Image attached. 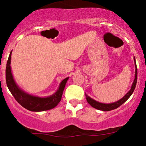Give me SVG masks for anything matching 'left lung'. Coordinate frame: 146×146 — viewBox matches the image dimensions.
Listing matches in <instances>:
<instances>
[{
    "instance_id": "8db88e82",
    "label": "left lung",
    "mask_w": 146,
    "mask_h": 146,
    "mask_svg": "<svg viewBox=\"0 0 146 146\" xmlns=\"http://www.w3.org/2000/svg\"><path fill=\"white\" fill-rule=\"evenodd\" d=\"M134 62H135V78L133 82L132 85H131V89L129 90V91L127 92L126 94H125L124 96H123L122 98H121L120 100H119L118 101L115 102L113 103H110V104H103V103H100L99 102H97L93 100L92 98H91L90 97H89L86 94V100L87 102H88L90 105L92 107L96 109L99 110H102V111H110L112 110L116 109L117 108L120 106L121 105H122L125 102L127 101V100L129 98V97L131 96V95L132 94L133 91H134V89L135 88V86H136V83H137V66H136V62H135V59L134 57Z\"/></svg>"
}]
</instances>
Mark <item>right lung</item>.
<instances>
[{
    "instance_id": "add662e5",
    "label": "right lung",
    "mask_w": 146,
    "mask_h": 146,
    "mask_svg": "<svg viewBox=\"0 0 146 146\" xmlns=\"http://www.w3.org/2000/svg\"><path fill=\"white\" fill-rule=\"evenodd\" d=\"M11 54L10 53L9 59L6 67V82L7 87L10 92L13 94L16 100L28 110L32 111H42L52 109L58 105L61 100L62 96L67 80L69 78L64 79L60 84L58 89L57 91L50 96L41 98L29 94L25 92L22 90L16 84L14 80L13 74L11 72Z\"/></svg>"
}]
</instances>
